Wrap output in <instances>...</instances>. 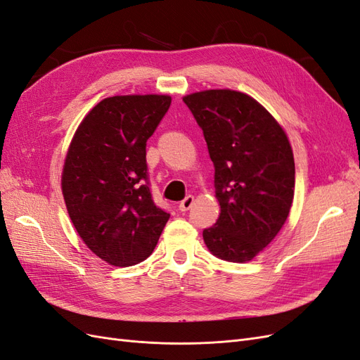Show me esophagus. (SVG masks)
<instances>
[{
    "instance_id": "1",
    "label": "esophagus",
    "mask_w": 360,
    "mask_h": 360,
    "mask_svg": "<svg viewBox=\"0 0 360 360\" xmlns=\"http://www.w3.org/2000/svg\"><path fill=\"white\" fill-rule=\"evenodd\" d=\"M193 202H195V198L192 197V195H189V197H186L179 204V210L180 212H188L191 207L193 205Z\"/></svg>"
}]
</instances>
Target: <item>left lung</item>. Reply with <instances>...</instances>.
Masks as SVG:
<instances>
[{
  "instance_id": "left-lung-1",
  "label": "left lung",
  "mask_w": 360,
  "mask_h": 360,
  "mask_svg": "<svg viewBox=\"0 0 360 360\" xmlns=\"http://www.w3.org/2000/svg\"><path fill=\"white\" fill-rule=\"evenodd\" d=\"M202 129L214 165L213 226L202 231L216 258L246 263L284 226L294 198L292 148L276 118L254 97L230 89L183 97Z\"/></svg>"
}]
</instances>
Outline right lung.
Masks as SVG:
<instances>
[{"label": "right lung", "instance_id": "right-lung-1", "mask_svg": "<svg viewBox=\"0 0 360 360\" xmlns=\"http://www.w3.org/2000/svg\"><path fill=\"white\" fill-rule=\"evenodd\" d=\"M169 105L168 94L106 97L82 118L68 148L61 191L70 221L111 266L147 259L169 219L146 183L147 139Z\"/></svg>", "mask_w": 360, "mask_h": 360}]
</instances>
